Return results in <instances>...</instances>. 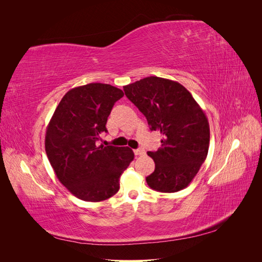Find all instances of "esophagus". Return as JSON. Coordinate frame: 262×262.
Masks as SVG:
<instances>
[{
	"mask_svg": "<svg viewBox=\"0 0 262 262\" xmlns=\"http://www.w3.org/2000/svg\"><path fill=\"white\" fill-rule=\"evenodd\" d=\"M145 153V150L143 149V148H137V149H134V154H136L137 156H141V155H143Z\"/></svg>",
	"mask_w": 262,
	"mask_h": 262,
	"instance_id": "1",
	"label": "esophagus"
}]
</instances>
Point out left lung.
<instances>
[{"label": "left lung", "instance_id": "obj_1", "mask_svg": "<svg viewBox=\"0 0 262 262\" xmlns=\"http://www.w3.org/2000/svg\"><path fill=\"white\" fill-rule=\"evenodd\" d=\"M123 91L145 116L150 130L162 134V146L147 152L155 163L147 185L169 193L185 189L209 150L210 126L202 108L186 87L163 77L142 78L123 86Z\"/></svg>", "mask_w": 262, "mask_h": 262}]
</instances>
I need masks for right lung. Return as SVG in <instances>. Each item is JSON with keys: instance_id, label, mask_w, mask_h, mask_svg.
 Segmentation results:
<instances>
[{"instance_id": "right-lung-1", "label": "right lung", "mask_w": 262, "mask_h": 262, "mask_svg": "<svg viewBox=\"0 0 262 262\" xmlns=\"http://www.w3.org/2000/svg\"><path fill=\"white\" fill-rule=\"evenodd\" d=\"M121 97L123 92L109 84L74 87L63 96L47 126L48 160L61 184L78 199L99 202L116 194L120 176L133 161L128 146L97 144Z\"/></svg>"}]
</instances>
